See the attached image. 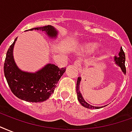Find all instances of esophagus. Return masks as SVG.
Masks as SVG:
<instances>
[{
	"instance_id": "esophagus-1",
	"label": "esophagus",
	"mask_w": 132,
	"mask_h": 132,
	"mask_svg": "<svg viewBox=\"0 0 132 132\" xmlns=\"http://www.w3.org/2000/svg\"><path fill=\"white\" fill-rule=\"evenodd\" d=\"M74 65H75V67L77 68V70H78L79 72H81L82 69H81V66L80 61H79V60H77L76 62H75Z\"/></svg>"
}]
</instances>
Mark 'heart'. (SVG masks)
I'll use <instances>...</instances> for the list:
<instances>
[{
  "mask_svg": "<svg viewBox=\"0 0 132 132\" xmlns=\"http://www.w3.org/2000/svg\"><path fill=\"white\" fill-rule=\"evenodd\" d=\"M98 47H99V44L96 43V42H87V43L83 44L81 46L80 49L83 52L91 53H93L95 51H96ZM105 52V50L102 49L100 53L103 54Z\"/></svg>",
  "mask_w": 132,
  "mask_h": 132,
  "instance_id": "b5f03b06",
  "label": "heart"
}]
</instances>
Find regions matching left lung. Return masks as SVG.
<instances>
[{"instance_id": "8db88e82", "label": "left lung", "mask_w": 132, "mask_h": 132, "mask_svg": "<svg viewBox=\"0 0 132 132\" xmlns=\"http://www.w3.org/2000/svg\"><path fill=\"white\" fill-rule=\"evenodd\" d=\"M114 62L117 66H119L122 71L123 72L124 74H126V68H125V53L123 51L122 47H121V50L119 53V57H114ZM81 78L80 77H79L77 79V88L76 91L77 93V99H78L79 102L80 103L81 105H83L85 108L88 109H99L103 107H96L92 105L89 104L84 100V98L82 96V94L80 92V90H79V87H80V83ZM106 106V105H105Z\"/></svg>"}]
</instances>
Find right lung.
I'll return each mask as SVG.
<instances>
[{
    "label": "right lung",
    "instance_id": "right-lung-1",
    "mask_svg": "<svg viewBox=\"0 0 132 132\" xmlns=\"http://www.w3.org/2000/svg\"><path fill=\"white\" fill-rule=\"evenodd\" d=\"M34 29L44 32L51 39L57 37L58 31L53 26L34 28L29 31ZM17 38L9 46L5 60L4 73L7 84L13 94L20 99L32 103L43 102L53 93L66 68H60L55 64H48L35 72L22 70L13 57V47Z\"/></svg>",
    "mask_w": 132,
    "mask_h": 132
}]
</instances>
